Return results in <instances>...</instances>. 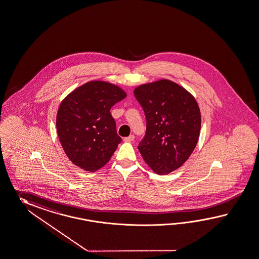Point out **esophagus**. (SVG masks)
<instances>
[{
    "label": "esophagus",
    "instance_id": "esophagus-1",
    "mask_svg": "<svg viewBox=\"0 0 259 259\" xmlns=\"http://www.w3.org/2000/svg\"><path fill=\"white\" fill-rule=\"evenodd\" d=\"M134 139H135V136H134V135H130L129 137L124 138V139H123V141H124V142H132Z\"/></svg>",
    "mask_w": 259,
    "mask_h": 259
}]
</instances>
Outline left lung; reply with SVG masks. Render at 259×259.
I'll use <instances>...</instances> for the list:
<instances>
[{
    "label": "left lung",
    "instance_id": "obj_1",
    "mask_svg": "<svg viewBox=\"0 0 259 259\" xmlns=\"http://www.w3.org/2000/svg\"><path fill=\"white\" fill-rule=\"evenodd\" d=\"M134 95L146 116L139 152L155 173L168 174L182 166L195 150L201 115L193 95L168 79L140 85Z\"/></svg>",
    "mask_w": 259,
    "mask_h": 259
}]
</instances>
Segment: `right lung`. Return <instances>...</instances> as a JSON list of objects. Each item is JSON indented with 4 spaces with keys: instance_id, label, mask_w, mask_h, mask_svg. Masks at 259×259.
Returning <instances> with one entry per match:
<instances>
[{
    "instance_id": "add662e5",
    "label": "right lung",
    "mask_w": 259,
    "mask_h": 259,
    "mask_svg": "<svg viewBox=\"0 0 259 259\" xmlns=\"http://www.w3.org/2000/svg\"><path fill=\"white\" fill-rule=\"evenodd\" d=\"M125 97L120 87L96 80L83 84L63 99L56 126L63 151L73 164L95 172L110 160L121 141L110 108Z\"/></svg>"
}]
</instances>
